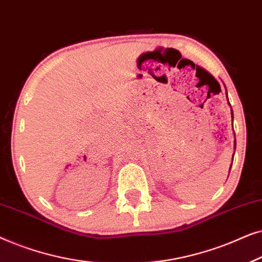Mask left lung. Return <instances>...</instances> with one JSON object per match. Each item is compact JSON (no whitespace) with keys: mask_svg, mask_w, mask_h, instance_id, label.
<instances>
[{"mask_svg":"<svg viewBox=\"0 0 262 262\" xmlns=\"http://www.w3.org/2000/svg\"><path fill=\"white\" fill-rule=\"evenodd\" d=\"M227 99H228V96H227ZM228 102H229V99H228ZM229 105H230V102H229ZM231 118L234 119V116H232V110H231ZM234 149H236V139L234 141ZM234 155H235V152H234ZM232 160H234V156H232ZM231 164H232V162H231ZM230 169H231V166H230V168H229V173H230Z\"/></svg>","mask_w":262,"mask_h":262,"instance_id":"1","label":"left lung"}]
</instances>
